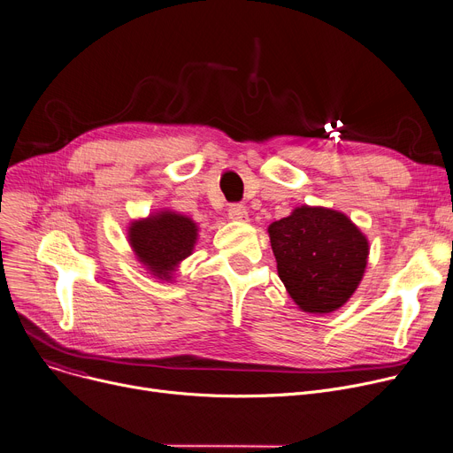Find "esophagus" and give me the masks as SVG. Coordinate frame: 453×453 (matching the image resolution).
Listing matches in <instances>:
<instances>
[{
  "instance_id": "1",
  "label": "esophagus",
  "mask_w": 453,
  "mask_h": 453,
  "mask_svg": "<svg viewBox=\"0 0 453 453\" xmlns=\"http://www.w3.org/2000/svg\"><path fill=\"white\" fill-rule=\"evenodd\" d=\"M228 218L232 221H247L249 219V211L243 204H230L228 206Z\"/></svg>"
}]
</instances>
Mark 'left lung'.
<instances>
[{
    "label": "left lung",
    "instance_id": "1",
    "mask_svg": "<svg viewBox=\"0 0 453 453\" xmlns=\"http://www.w3.org/2000/svg\"><path fill=\"white\" fill-rule=\"evenodd\" d=\"M278 276L296 305L326 314L348 302L362 281L369 243L342 211L300 206L269 226Z\"/></svg>",
    "mask_w": 453,
    "mask_h": 453
}]
</instances>
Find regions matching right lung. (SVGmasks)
I'll return each mask as SVG.
<instances>
[{"label": "right lung", "instance_id": "obj_1", "mask_svg": "<svg viewBox=\"0 0 453 453\" xmlns=\"http://www.w3.org/2000/svg\"><path fill=\"white\" fill-rule=\"evenodd\" d=\"M137 259L158 280H172L173 271L188 257L197 242V225L186 216L161 210L146 219L133 221L127 230Z\"/></svg>", "mask_w": 453, "mask_h": 453}]
</instances>
